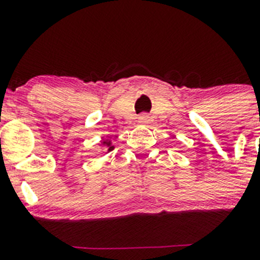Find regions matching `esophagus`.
<instances>
[{
    "instance_id": "1",
    "label": "esophagus",
    "mask_w": 260,
    "mask_h": 260,
    "mask_svg": "<svg viewBox=\"0 0 260 260\" xmlns=\"http://www.w3.org/2000/svg\"><path fill=\"white\" fill-rule=\"evenodd\" d=\"M138 123L143 125H147L150 123V117L147 114H141L140 118H138Z\"/></svg>"
}]
</instances>
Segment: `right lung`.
Segmentation results:
<instances>
[{"instance_id": "add662e5", "label": "right lung", "mask_w": 260, "mask_h": 260, "mask_svg": "<svg viewBox=\"0 0 260 260\" xmlns=\"http://www.w3.org/2000/svg\"><path fill=\"white\" fill-rule=\"evenodd\" d=\"M99 147H100V152H104L105 155L109 153L110 151L114 150V146H113L112 140H109V138H105V140L100 141Z\"/></svg>"}]
</instances>
